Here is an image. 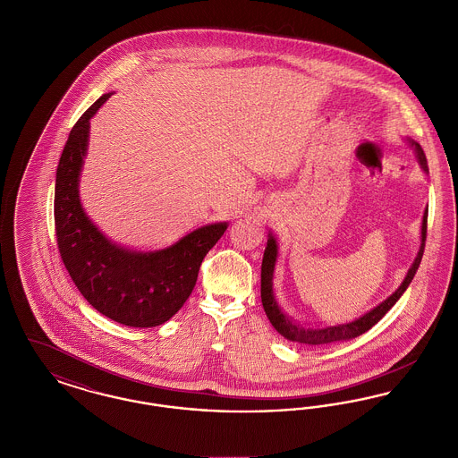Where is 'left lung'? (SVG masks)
<instances>
[{"instance_id":"1","label":"left lung","mask_w":458,"mask_h":458,"mask_svg":"<svg viewBox=\"0 0 458 458\" xmlns=\"http://www.w3.org/2000/svg\"><path fill=\"white\" fill-rule=\"evenodd\" d=\"M412 144L415 146V153H417L422 170L428 172L426 154L417 142H412ZM426 235H428V211L424 213V218H422L420 249H419V254L415 258L414 264L411 266L403 284H400L394 290V293H392L385 302L376 305L372 310L366 312L364 316H360L353 321H349V323H338V325H329V327H304V325H299L297 321L288 318L284 310L278 307V302H276L275 293H273V271H275L278 247H276V240L273 239L271 235H267L269 239H267V247L264 250L261 266V299L262 307H264V312H266L269 323L275 327V329L280 335H284L286 340L304 344V345H327V344H335V342H345V340L355 338V336L369 331L370 327H374L392 309L394 302L402 297V293L407 290V286L414 280L415 271H417L420 259H422V254H424Z\"/></svg>"}]
</instances>
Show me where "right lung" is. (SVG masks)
<instances>
[{
    "mask_svg": "<svg viewBox=\"0 0 458 458\" xmlns=\"http://www.w3.org/2000/svg\"><path fill=\"white\" fill-rule=\"evenodd\" d=\"M108 98L101 96L77 120L60 157L56 243L70 278L96 310L125 327H159L192 293L200 262L225 233L226 223L200 226L174 245L149 252L114 245L90 223L81 206L79 176L88 151L89 120Z\"/></svg>",
    "mask_w": 458,
    "mask_h": 458,
    "instance_id": "add662e5",
    "label": "right lung"
}]
</instances>
